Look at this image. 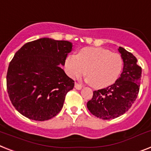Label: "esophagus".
Listing matches in <instances>:
<instances>
[{
	"label": "esophagus",
	"instance_id": "esophagus-1",
	"mask_svg": "<svg viewBox=\"0 0 151 151\" xmlns=\"http://www.w3.org/2000/svg\"><path fill=\"white\" fill-rule=\"evenodd\" d=\"M75 88L76 89H77V90H81V89L82 88V86L81 85V84H78V83H75Z\"/></svg>",
	"mask_w": 151,
	"mask_h": 151
}]
</instances>
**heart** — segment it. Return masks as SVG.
<instances>
[{
    "label": "heart",
    "instance_id": "heart-1",
    "mask_svg": "<svg viewBox=\"0 0 151 151\" xmlns=\"http://www.w3.org/2000/svg\"><path fill=\"white\" fill-rule=\"evenodd\" d=\"M122 68L121 56L101 47L82 48L78 56L70 55L65 60V69L70 78H81L87 70L88 81L95 88L114 84Z\"/></svg>",
    "mask_w": 151,
    "mask_h": 151
}]
</instances>
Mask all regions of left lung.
I'll use <instances>...</instances> for the list:
<instances>
[{
  "label": "left lung",
  "instance_id": "left-lung-1",
  "mask_svg": "<svg viewBox=\"0 0 151 151\" xmlns=\"http://www.w3.org/2000/svg\"><path fill=\"white\" fill-rule=\"evenodd\" d=\"M123 61L120 78L111 86L93 91L87 107L91 114L101 119H111L128 111L137 98L139 91L142 69L131 52L119 47Z\"/></svg>",
  "mask_w": 151,
  "mask_h": 151
}]
</instances>
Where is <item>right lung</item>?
<instances>
[{"label": "right lung", "mask_w": 151, "mask_h": 151, "mask_svg": "<svg viewBox=\"0 0 151 151\" xmlns=\"http://www.w3.org/2000/svg\"><path fill=\"white\" fill-rule=\"evenodd\" d=\"M70 42L50 38L27 42L10 62L7 89L10 100L22 116L35 121L56 116L74 81L61 68L72 50Z\"/></svg>", "instance_id": "right-lung-1"}]
</instances>
